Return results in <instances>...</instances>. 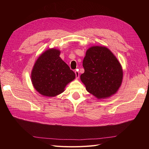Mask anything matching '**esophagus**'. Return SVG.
<instances>
[{"label": "esophagus", "instance_id": "esophagus-1", "mask_svg": "<svg viewBox=\"0 0 149 149\" xmlns=\"http://www.w3.org/2000/svg\"><path fill=\"white\" fill-rule=\"evenodd\" d=\"M75 75H76V78L78 79L79 77V72L78 71H75Z\"/></svg>", "mask_w": 149, "mask_h": 149}]
</instances>
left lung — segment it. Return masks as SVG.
<instances>
[{
  "label": "left lung",
  "mask_w": 149,
  "mask_h": 149,
  "mask_svg": "<svg viewBox=\"0 0 149 149\" xmlns=\"http://www.w3.org/2000/svg\"><path fill=\"white\" fill-rule=\"evenodd\" d=\"M83 66L84 73L80 78L89 93L97 99H105L118 91L123 81V68L107 48L90 47L86 53Z\"/></svg>",
  "instance_id": "8db88e82"
}]
</instances>
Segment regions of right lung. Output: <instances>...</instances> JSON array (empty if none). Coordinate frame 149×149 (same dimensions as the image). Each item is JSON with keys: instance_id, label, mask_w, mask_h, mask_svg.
I'll return each instance as SVG.
<instances>
[{"instance_id": "obj_1", "label": "right lung", "mask_w": 149, "mask_h": 149, "mask_svg": "<svg viewBox=\"0 0 149 149\" xmlns=\"http://www.w3.org/2000/svg\"><path fill=\"white\" fill-rule=\"evenodd\" d=\"M60 55L59 49H47L38 57L31 71L33 87L44 96L54 97L61 94L75 78V73Z\"/></svg>"}]
</instances>
